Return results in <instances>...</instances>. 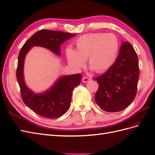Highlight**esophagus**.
I'll list each match as a JSON object with an SVG mask.
<instances>
[{"mask_svg": "<svg viewBox=\"0 0 155 155\" xmlns=\"http://www.w3.org/2000/svg\"><path fill=\"white\" fill-rule=\"evenodd\" d=\"M90 81V78L89 77H84L82 78V81L83 82H89Z\"/></svg>", "mask_w": 155, "mask_h": 155, "instance_id": "esophagus-1", "label": "esophagus"}]
</instances>
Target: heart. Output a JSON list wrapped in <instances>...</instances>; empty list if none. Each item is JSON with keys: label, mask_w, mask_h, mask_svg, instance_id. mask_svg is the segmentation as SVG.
<instances>
[{"label": "heart", "mask_w": 155, "mask_h": 155, "mask_svg": "<svg viewBox=\"0 0 155 155\" xmlns=\"http://www.w3.org/2000/svg\"><path fill=\"white\" fill-rule=\"evenodd\" d=\"M75 49L68 48L66 56L69 64L80 69L87 64L96 73L108 70L115 60L119 51V41L113 34L90 33L79 37L74 42Z\"/></svg>", "instance_id": "1"}]
</instances>
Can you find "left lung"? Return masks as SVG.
Masks as SVG:
<instances>
[{"instance_id":"obj_1","label":"left lung","mask_w":155,"mask_h":155,"mask_svg":"<svg viewBox=\"0 0 155 155\" xmlns=\"http://www.w3.org/2000/svg\"><path fill=\"white\" fill-rule=\"evenodd\" d=\"M138 58L129 42L121 44L114 64L101 76L95 78L99 84L95 101L104 111L119 112L134 99L140 77Z\"/></svg>"}]
</instances>
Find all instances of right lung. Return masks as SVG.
<instances>
[{"label": "right lung", "mask_w": 155, "mask_h": 155, "mask_svg": "<svg viewBox=\"0 0 155 155\" xmlns=\"http://www.w3.org/2000/svg\"><path fill=\"white\" fill-rule=\"evenodd\" d=\"M75 35L56 30L43 29L32 35L26 41L19 53L16 77L20 87L23 103L42 117L54 119L61 117L69 108L74 87L81 83L80 73L68 75L59 78L51 89L42 94L36 95L25 85L23 78V65L26 54L34 46L48 48L60 54V46Z\"/></svg>", "instance_id": "add662e5"}]
</instances>
